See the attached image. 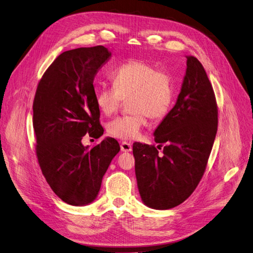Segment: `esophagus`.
Returning <instances> with one entry per match:
<instances>
[{"mask_svg":"<svg viewBox=\"0 0 253 253\" xmlns=\"http://www.w3.org/2000/svg\"><path fill=\"white\" fill-rule=\"evenodd\" d=\"M120 148H121V150L125 151V153H128V151L132 150V144L124 141V142H121V144H120Z\"/></svg>","mask_w":253,"mask_h":253,"instance_id":"34e87169","label":"esophagus"}]
</instances>
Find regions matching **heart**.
Instances as JSON below:
<instances>
[{
    "label": "heart",
    "mask_w": 253,
    "mask_h": 253,
    "mask_svg": "<svg viewBox=\"0 0 253 253\" xmlns=\"http://www.w3.org/2000/svg\"><path fill=\"white\" fill-rule=\"evenodd\" d=\"M114 85L100 86L95 103L103 114L115 113L125 99H129L133 113L111 120L107 132L114 138L129 141L138 138L147 124V117L163 119L173 102L174 87L166 68L142 60H130L113 74Z\"/></svg>",
    "instance_id": "b5f03b06"
}]
</instances>
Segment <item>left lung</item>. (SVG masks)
Here are the masks:
<instances>
[{
	"label": "left lung",
	"mask_w": 253,
	"mask_h": 253,
	"mask_svg": "<svg viewBox=\"0 0 253 253\" xmlns=\"http://www.w3.org/2000/svg\"><path fill=\"white\" fill-rule=\"evenodd\" d=\"M218 128L215 92L198 59L187 57L186 76L175 106L155 130L158 148L135 142V173L143 203L156 210L180 205L206 171Z\"/></svg>",
	"instance_id": "left-lung-1"
}]
</instances>
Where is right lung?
I'll list each match as a JSON object with an SVG mask.
<instances>
[{
    "label": "right lung",
    "mask_w": 253,
    "mask_h": 253,
    "mask_svg": "<svg viewBox=\"0 0 253 253\" xmlns=\"http://www.w3.org/2000/svg\"><path fill=\"white\" fill-rule=\"evenodd\" d=\"M111 53L103 45L66 50L37 85L33 128L38 164L47 184L64 203L85 206L95 199L120 146L106 138L92 147L82 139L104 134L93 81Z\"/></svg>",
    "instance_id": "right-lung-1"
}]
</instances>
